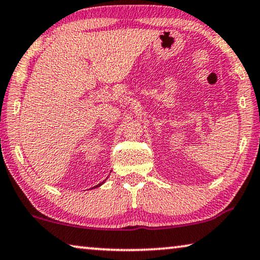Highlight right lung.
Segmentation results:
<instances>
[{
  "mask_svg": "<svg viewBox=\"0 0 260 260\" xmlns=\"http://www.w3.org/2000/svg\"><path fill=\"white\" fill-rule=\"evenodd\" d=\"M105 181H106V180H105ZM105 181H103V182H102V183L96 184V185H95V187H93V188H98V187H100V185H102V184H104V183H105Z\"/></svg>",
  "mask_w": 260,
  "mask_h": 260,
  "instance_id": "1",
  "label": "right lung"
}]
</instances>
